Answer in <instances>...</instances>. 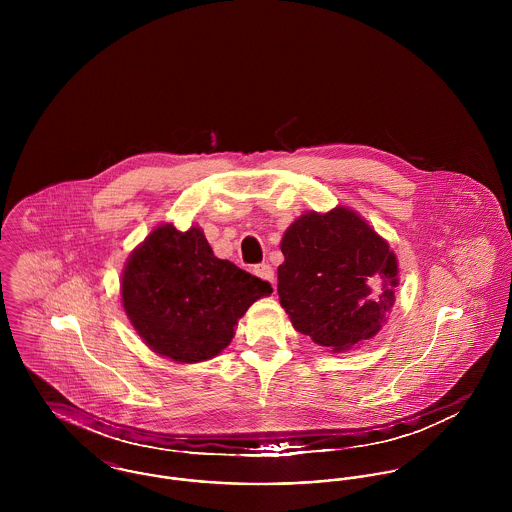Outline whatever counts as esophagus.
Here are the masks:
<instances>
[{
  "instance_id": "1",
  "label": "esophagus",
  "mask_w": 512,
  "mask_h": 512,
  "mask_svg": "<svg viewBox=\"0 0 512 512\" xmlns=\"http://www.w3.org/2000/svg\"><path fill=\"white\" fill-rule=\"evenodd\" d=\"M252 272H254L260 280L270 282V284L274 286V268H272L270 264H258V266H254Z\"/></svg>"
}]
</instances>
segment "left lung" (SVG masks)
<instances>
[{"instance_id": "obj_1", "label": "left lung", "mask_w": 512, "mask_h": 512, "mask_svg": "<svg viewBox=\"0 0 512 512\" xmlns=\"http://www.w3.org/2000/svg\"><path fill=\"white\" fill-rule=\"evenodd\" d=\"M280 248L278 295L295 331L341 353L388 321L398 258L357 211H307L288 226Z\"/></svg>"}]
</instances>
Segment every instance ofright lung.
Instances as JSON below:
<instances>
[{
  "mask_svg": "<svg viewBox=\"0 0 512 512\" xmlns=\"http://www.w3.org/2000/svg\"><path fill=\"white\" fill-rule=\"evenodd\" d=\"M124 311L147 347L193 365L222 353L248 307L272 286L213 254L203 230L159 224L126 260Z\"/></svg>",
  "mask_w": 512,
  "mask_h": 512,
  "instance_id": "obj_1",
  "label": "right lung"
}]
</instances>
